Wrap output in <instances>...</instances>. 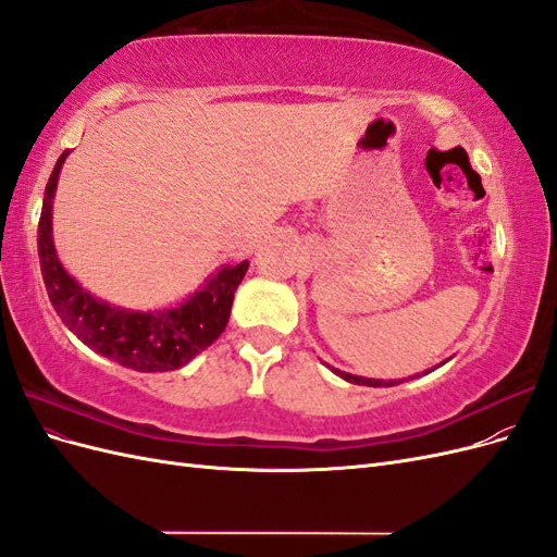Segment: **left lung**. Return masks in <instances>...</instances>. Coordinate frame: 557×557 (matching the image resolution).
<instances>
[{"label": "left lung", "instance_id": "8db88e82", "mask_svg": "<svg viewBox=\"0 0 557 557\" xmlns=\"http://www.w3.org/2000/svg\"><path fill=\"white\" fill-rule=\"evenodd\" d=\"M444 364V362H442ZM330 367V364H327ZM332 372L336 374V376H342L344 381H348V383H356V385H369V387H391V385H397V383H401V381H409V379H397V381H381V379H364V376H352V374H348V372H342V369H334V367H330ZM428 374V372H425ZM418 376V374H416ZM416 376H411V379H416Z\"/></svg>", "mask_w": 557, "mask_h": 557}]
</instances>
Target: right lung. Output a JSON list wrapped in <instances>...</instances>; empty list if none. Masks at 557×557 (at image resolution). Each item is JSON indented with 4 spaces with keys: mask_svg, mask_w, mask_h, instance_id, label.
I'll return each instance as SVG.
<instances>
[{
    "mask_svg": "<svg viewBox=\"0 0 557 557\" xmlns=\"http://www.w3.org/2000/svg\"><path fill=\"white\" fill-rule=\"evenodd\" d=\"M66 156L70 150L46 183L39 218L37 246L50 305L83 344L134 372H172L188 364L223 334L248 260L221 267L188 299L160 311H129L90 295L62 267L53 244V197Z\"/></svg>",
    "mask_w": 557,
    "mask_h": 557,
    "instance_id": "1",
    "label": "right lung"
}]
</instances>
